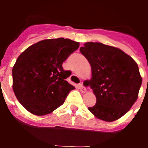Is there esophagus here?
<instances>
[{"instance_id": "34e87169", "label": "esophagus", "mask_w": 148, "mask_h": 148, "mask_svg": "<svg viewBox=\"0 0 148 148\" xmlns=\"http://www.w3.org/2000/svg\"><path fill=\"white\" fill-rule=\"evenodd\" d=\"M78 87H79V89H80L81 92H83V93H84V92L87 91V90H86V88L84 87V85L82 84H80L79 85H78Z\"/></svg>"}]
</instances>
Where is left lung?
<instances>
[{
    "mask_svg": "<svg viewBox=\"0 0 148 148\" xmlns=\"http://www.w3.org/2000/svg\"><path fill=\"white\" fill-rule=\"evenodd\" d=\"M80 52L91 66L89 84L96 97L88 110L103 121L119 119L138 99L142 78L136 62L121 49L101 43H85Z\"/></svg>",
    "mask_w": 148,
    "mask_h": 148,
    "instance_id": "obj_1",
    "label": "left lung"
}]
</instances>
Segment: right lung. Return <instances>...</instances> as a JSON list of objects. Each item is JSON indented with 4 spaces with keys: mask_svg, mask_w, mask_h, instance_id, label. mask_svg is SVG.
I'll list each match as a JSON object with an SVG mask.
<instances>
[{
    "mask_svg": "<svg viewBox=\"0 0 148 148\" xmlns=\"http://www.w3.org/2000/svg\"><path fill=\"white\" fill-rule=\"evenodd\" d=\"M79 43L64 38L32 44L18 56L12 68V89L18 101L29 113L44 116L64 102L75 87L66 81L71 72L63 62Z\"/></svg>",
    "mask_w": 148,
    "mask_h": 148,
    "instance_id": "obj_1",
    "label": "right lung"
}]
</instances>
